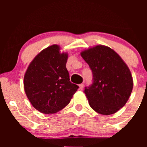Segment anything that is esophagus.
Returning a JSON list of instances; mask_svg holds the SVG:
<instances>
[{
  "label": "esophagus",
  "instance_id": "34e87169",
  "mask_svg": "<svg viewBox=\"0 0 147 147\" xmlns=\"http://www.w3.org/2000/svg\"><path fill=\"white\" fill-rule=\"evenodd\" d=\"M79 89H80L81 90H82L84 89V84H79Z\"/></svg>",
  "mask_w": 147,
  "mask_h": 147
}]
</instances>
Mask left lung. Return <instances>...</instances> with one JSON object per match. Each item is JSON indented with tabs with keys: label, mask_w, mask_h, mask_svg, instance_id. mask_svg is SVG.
Masks as SVG:
<instances>
[{
	"label": "left lung",
	"mask_w": 147,
	"mask_h": 147,
	"mask_svg": "<svg viewBox=\"0 0 147 147\" xmlns=\"http://www.w3.org/2000/svg\"><path fill=\"white\" fill-rule=\"evenodd\" d=\"M81 55L92 73V84L84 90L89 105L98 113H115L125 105L132 92L129 68L113 50L104 45L84 50Z\"/></svg>",
	"instance_id": "1"
}]
</instances>
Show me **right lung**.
I'll return each mask as SVG.
<instances>
[{"label": "right lung", "instance_id": "right-lung-1", "mask_svg": "<svg viewBox=\"0 0 147 147\" xmlns=\"http://www.w3.org/2000/svg\"><path fill=\"white\" fill-rule=\"evenodd\" d=\"M53 45L38 54L28 66L24 76L27 97L42 113H55L70 103L79 86L70 81L66 68L68 54L59 52Z\"/></svg>", "mask_w": 147, "mask_h": 147}]
</instances>
